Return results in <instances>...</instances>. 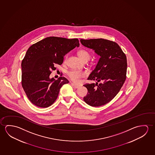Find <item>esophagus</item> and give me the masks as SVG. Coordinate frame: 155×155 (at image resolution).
I'll return each instance as SVG.
<instances>
[{
	"label": "esophagus",
	"mask_w": 155,
	"mask_h": 155,
	"mask_svg": "<svg viewBox=\"0 0 155 155\" xmlns=\"http://www.w3.org/2000/svg\"><path fill=\"white\" fill-rule=\"evenodd\" d=\"M71 84L72 86L74 87L75 88H78L80 87V86L79 85H77V84H74V83H71Z\"/></svg>",
	"instance_id": "esophagus-1"
}]
</instances>
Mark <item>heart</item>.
I'll return each mask as SVG.
<instances>
[{
  "label": "heart",
  "instance_id": "heart-1",
  "mask_svg": "<svg viewBox=\"0 0 155 155\" xmlns=\"http://www.w3.org/2000/svg\"><path fill=\"white\" fill-rule=\"evenodd\" d=\"M78 54L80 58L84 61H88L91 58V55L89 54V53L84 49L80 50L78 53ZM68 75L69 78L71 79L72 81L74 82H78L80 79L85 76L86 74L84 71H81L71 70L68 72Z\"/></svg>",
  "mask_w": 155,
  "mask_h": 155
}]
</instances>
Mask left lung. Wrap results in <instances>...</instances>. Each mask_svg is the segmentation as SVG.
I'll use <instances>...</instances> for the list:
<instances>
[{
  "label": "left lung",
  "mask_w": 155,
  "mask_h": 155,
  "mask_svg": "<svg viewBox=\"0 0 155 155\" xmlns=\"http://www.w3.org/2000/svg\"><path fill=\"white\" fill-rule=\"evenodd\" d=\"M84 47L94 51L100 58L88 80L96 84L84 86L88 93L84 97L87 104L100 107L113 100L120 91L126 79L127 57L117 44L104 39L80 40ZM101 81L100 84L98 82Z\"/></svg>",
  "instance_id": "left-lung-1"
}]
</instances>
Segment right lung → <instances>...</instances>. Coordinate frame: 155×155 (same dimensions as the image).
Returning a JSON list of instances; mask_svg holds the SVG:
<instances>
[{
    "label": "right lung",
    "mask_w": 155,
    "mask_h": 155,
    "mask_svg": "<svg viewBox=\"0 0 155 155\" xmlns=\"http://www.w3.org/2000/svg\"><path fill=\"white\" fill-rule=\"evenodd\" d=\"M80 46L78 39L47 37L28 49L21 62V84L27 97L41 108L51 106L62 86L69 82L64 77L49 78L55 64H61L66 54Z\"/></svg>",
    "instance_id": "obj_1"
}]
</instances>
